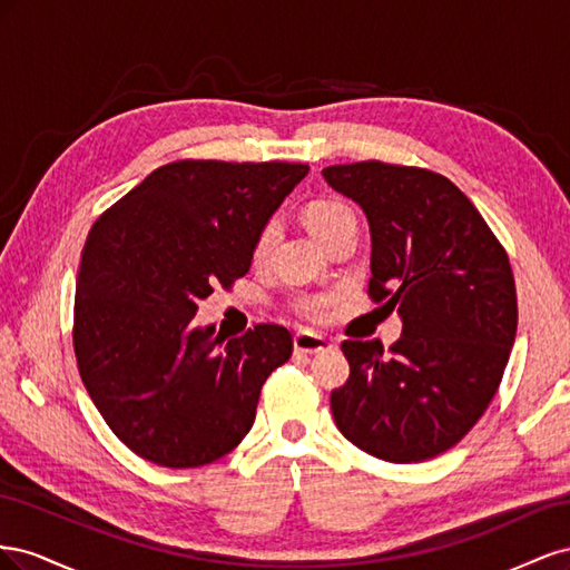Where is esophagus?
I'll return each mask as SVG.
<instances>
[{"label": "esophagus", "instance_id": "obj_1", "mask_svg": "<svg viewBox=\"0 0 570 570\" xmlns=\"http://www.w3.org/2000/svg\"><path fill=\"white\" fill-rule=\"evenodd\" d=\"M292 342H295V352H299V354H316V352L333 347L331 340H325V337H321L316 333H308V331L295 333Z\"/></svg>", "mask_w": 570, "mask_h": 570}]
</instances>
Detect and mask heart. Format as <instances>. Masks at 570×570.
I'll use <instances>...</instances> for the list:
<instances>
[{"label": "heart", "instance_id": "heart-1", "mask_svg": "<svg viewBox=\"0 0 570 570\" xmlns=\"http://www.w3.org/2000/svg\"><path fill=\"white\" fill-rule=\"evenodd\" d=\"M354 214L347 204H342L337 199H316L312 204H306L304 209V220L308 230L316 235V239H323L331 235L335 228H340L344 220H352ZM281 235V223L278 218H268L262 230H258L256 239H254V247H252V256L254 262H264L268 256L271 247L275 245V239ZM333 304L335 299L327 297V295H314V297H302L292 308H295V314L306 318V321H314V323H323L327 316L333 312Z\"/></svg>", "mask_w": 570, "mask_h": 570}]
</instances>
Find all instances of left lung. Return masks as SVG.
I'll return each mask as SVG.
<instances>
[{
  "label": "left lung",
  "mask_w": 570,
  "mask_h": 570,
  "mask_svg": "<svg viewBox=\"0 0 570 570\" xmlns=\"http://www.w3.org/2000/svg\"><path fill=\"white\" fill-rule=\"evenodd\" d=\"M371 226L368 297L400 312L402 337L344 340L350 377L333 390L340 433L390 463L463 440L502 383L519 325L509 254L461 189L435 170L383 161L323 168Z\"/></svg>",
  "instance_id": "obj_1"
}]
</instances>
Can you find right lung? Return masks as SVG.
Wrapping results in <instances>:
<instances>
[{
    "label": "right lung",
    "instance_id": "1",
    "mask_svg": "<svg viewBox=\"0 0 570 570\" xmlns=\"http://www.w3.org/2000/svg\"><path fill=\"white\" fill-rule=\"evenodd\" d=\"M306 164L183 159L159 166L85 239L73 350L85 390L128 450L197 469L249 433L266 377L292 354L287 327L226 342L195 327L197 302L249 271L254 239Z\"/></svg>",
    "mask_w": 570,
    "mask_h": 570
}]
</instances>
